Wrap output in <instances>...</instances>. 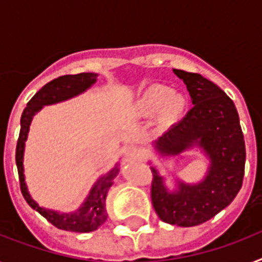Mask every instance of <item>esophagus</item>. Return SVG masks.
Returning a JSON list of instances; mask_svg holds the SVG:
<instances>
[{"mask_svg":"<svg viewBox=\"0 0 262 262\" xmlns=\"http://www.w3.org/2000/svg\"><path fill=\"white\" fill-rule=\"evenodd\" d=\"M125 158L127 160H139L141 158V151L136 145H129L125 148Z\"/></svg>","mask_w":262,"mask_h":262,"instance_id":"esophagus-1","label":"esophagus"}]
</instances>
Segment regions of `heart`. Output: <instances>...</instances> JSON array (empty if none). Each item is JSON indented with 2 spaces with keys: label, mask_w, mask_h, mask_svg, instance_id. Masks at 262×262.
Returning <instances> with one entry per match:
<instances>
[{
  "label": "heart",
  "mask_w": 262,
  "mask_h": 262,
  "mask_svg": "<svg viewBox=\"0 0 262 262\" xmlns=\"http://www.w3.org/2000/svg\"><path fill=\"white\" fill-rule=\"evenodd\" d=\"M185 95L174 92L171 87L156 84L147 88L130 107V115L137 119H149L159 114L160 127L174 125L186 108Z\"/></svg>",
  "instance_id": "obj_1"
}]
</instances>
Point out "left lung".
I'll use <instances>...</instances> for the list:
<instances>
[{
    "mask_svg": "<svg viewBox=\"0 0 262 262\" xmlns=\"http://www.w3.org/2000/svg\"><path fill=\"white\" fill-rule=\"evenodd\" d=\"M172 72L186 84L194 106L154 147L159 155L174 156L199 145L211 164L201 182L178 181L175 191H168L163 177L151 167V199L160 220L193 227L212 219L235 199L244 181L246 149L238 111L226 92L199 73Z\"/></svg>",
    "mask_w": 262,
    "mask_h": 262,
    "instance_id": "8db88e82",
    "label": "left lung"
}]
</instances>
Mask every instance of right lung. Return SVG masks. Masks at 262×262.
<instances>
[{
  "mask_svg": "<svg viewBox=\"0 0 262 262\" xmlns=\"http://www.w3.org/2000/svg\"><path fill=\"white\" fill-rule=\"evenodd\" d=\"M96 76H98L96 73H79V75H65L58 79L51 80L50 83H47L45 87L40 88L34 95V98L27 103V107L21 114V121H20L21 127H20V135H18L17 147H16V164H17L20 189H21L23 195L32 209L39 212L53 226L65 231L91 232L98 230L106 222V195L113 185V181L118 175L119 168L114 167L111 171L96 181L83 205L77 211L72 213H61V212L51 211V209H46L38 205L28 193L26 179H24V168H23L24 145H26L32 117L43 106L63 102L73 96H77L84 91H87L92 84L96 83Z\"/></svg>",
  "mask_w": 262,
  "mask_h": 262,
  "instance_id": "1",
  "label": "right lung"
}]
</instances>
